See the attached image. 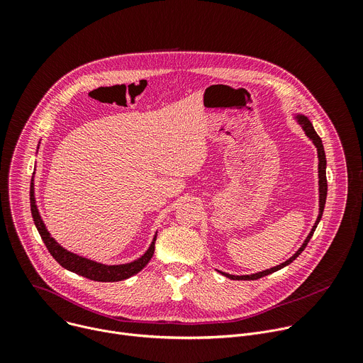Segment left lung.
Returning a JSON list of instances; mask_svg holds the SVG:
<instances>
[{"instance_id":"1","label":"left lung","mask_w":363,"mask_h":363,"mask_svg":"<svg viewBox=\"0 0 363 363\" xmlns=\"http://www.w3.org/2000/svg\"><path fill=\"white\" fill-rule=\"evenodd\" d=\"M297 122L301 125V128H303V130L306 132V135H307L310 139H312V142H313L315 146L318 147V157H319V217H318V220H316V223H315L312 231H310V234H308L307 238L304 240L303 245L296 251L294 255H291V257L289 258V260H286L284 263H281V264H279V266H276V267H273V269H269V270H264V272H260V273H255V274H250V276H233V274H227V273L220 272L223 276H225V277H228V279H231V280H257V279H262V277H264V276H269V274H272V273H274V272H277V270H280V269L289 266L291 262L296 260V258L301 254V251L306 248L307 242L310 241V238H312V235H313V233H315V230H316V227H318V224H319V221H320V218H322V214H323V210H325V203H326V195H328L326 155H325L323 143H322V139L319 138V135L316 133L313 125L310 123V121H308L306 116L298 115V116H297Z\"/></svg>"}]
</instances>
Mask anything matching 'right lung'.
Returning <instances> with one entry per match:
<instances>
[{
	"label": "right lung",
	"instance_id": "1",
	"mask_svg": "<svg viewBox=\"0 0 363 363\" xmlns=\"http://www.w3.org/2000/svg\"><path fill=\"white\" fill-rule=\"evenodd\" d=\"M30 205H31V216L34 220V224L37 227V231L41 235V240L44 241L48 252L53 255L55 260L65 267L69 272H73L79 276H83L86 279L94 280V281H121L125 279H129L139 273L152 258L153 251H155V240H157V235H155L150 247L147 251L138 258V260L128 263V264H121V266H106V264H100L96 262L89 260V258L80 257L77 254H73L63 248L60 244L56 242L53 237H50V233L45 230V225L38 214L37 205H35V198H34V184L31 181V191H30Z\"/></svg>",
	"mask_w": 363,
	"mask_h": 363
}]
</instances>
